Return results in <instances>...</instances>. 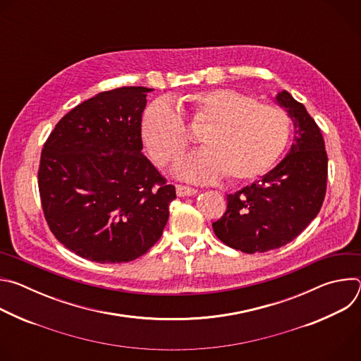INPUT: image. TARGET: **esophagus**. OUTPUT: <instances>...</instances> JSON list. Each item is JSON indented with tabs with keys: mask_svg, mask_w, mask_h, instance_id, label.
<instances>
[{
	"mask_svg": "<svg viewBox=\"0 0 361 361\" xmlns=\"http://www.w3.org/2000/svg\"><path fill=\"white\" fill-rule=\"evenodd\" d=\"M176 191H177V195L178 197H187V195H194L197 194V190L195 188H191V187H187V185H181L178 184L176 187Z\"/></svg>",
	"mask_w": 361,
	"mask_h": 361,
	"instance_id": "34e87169",
	"label": "esophagus"
}]
</instances>
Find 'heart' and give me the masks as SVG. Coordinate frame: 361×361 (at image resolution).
I'll list each match as a JSON object with an SVG mask.
<instances>
[{"instance_id":"b5f03b06","label":"heart","mask_w":361,"mask_h":361,"mask_svg":"<svg viewBox=\"0 0 361 361\" xmlns=\"http://www.w3.org/2000/svg\"><path fill=\"white\" fill-rule=\"evenodd\" d=\"M181 106L192 128L204 127L201 141L205 145L176 167L184 180L210 183L226 174L233 183L252 181L276 166L288 144V116L250 94L212 88L185 95ZM141 131L160 166L178 160L191 142L180 113L164 99L147 107Z\"/></svg>"}]
</instances>
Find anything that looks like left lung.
<instances>
[{
	"label": "left lung",
	"mask_w": 361,
	"mask_h": 361,
	"mask_svg": "<svg viewBox=\"0 0 361 361\" xmlns=\"http://www.w3.org/2000/svg\"><path fill=\"white\" fill-rule=\"evenodd\" d=\"M276 101L294 126L287 156L259 181L227 195V210L213 223L216 235L247 254L280 248L319 214L327 187V152L322 131L290 92Z\"/></svg>",
	"instance_id": "1"
}]
</instances>
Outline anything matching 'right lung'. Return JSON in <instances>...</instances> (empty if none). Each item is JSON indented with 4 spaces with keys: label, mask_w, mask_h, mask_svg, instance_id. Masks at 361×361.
<instances>
[{
    "label": "right lung",
    "mask_w": 361,
    "mask_h": 361,
    "mask_svg": "<svg viewBox=\"0 0 361 361\" xmlns=\"http://www.w3.org/2000/svg\"><path fill=\"white\" fill-rule=\"evenodd\" d=\"M152 88L99 92L66 114L44 144L38 188L48 227L85 260L116 264L156 244L176 187L142 154Z\"/></svg>",
    "instance_id": "obj_1"
}]
</instances>
